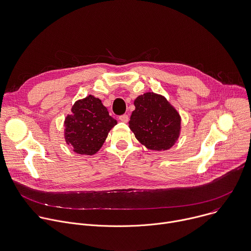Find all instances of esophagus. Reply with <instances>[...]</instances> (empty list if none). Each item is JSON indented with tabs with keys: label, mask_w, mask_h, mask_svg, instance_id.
Masks as SVG:
<instances>
[{
	"label": "esophagus",
	"mask_w": 251,
	"mask_h": 251,
	"mask_svg": "<svg viewBox=\"0 0 251 251\" xmlns=\"http://www.w3.org/2000/svg\"><path fill=\"white\" fill-rule=\"evenodd\" d=\"M119 120L121 121V122H128V120H129V117H128V115L127 114H123V115H120L119 116Z\"/></svg>",
	"instance_id": "esophagus-1"
}]
</instances>
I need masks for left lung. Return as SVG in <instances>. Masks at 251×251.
<instances>
[{
    "label": "left lung",
    "instance_id": "8db88e82",
    "mask_svg": "<svg viewBox=\"0 0 251 251\" xmlns=\"http://www.w3.org/2000/svg\"><path fill=\"white\" fill-rule=\"evenodd\" d=\"M129 127L150 150L171 149L179 136L180 116L163 97L147 93L135 101Z\"/></svg>",
    "mask_w": 251,
    "mask_h": 251
}]
</instances>
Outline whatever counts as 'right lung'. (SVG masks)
<instances>
[{
  "label": "right lung",
  "mask_w": 251,
  "mask_h": 251,
  "mask_svg": "<svg viewBox=\"0 0 251 251\" xmlns=\"http://www.w3.org/2000/svg\"><path fill=\"white\" fill-rule=\"evenodd\" d=\"M117 124L101 100L89 96L76 101L65 120V139L80 154H94L103 145L108 132Z\"/></svg>",
  "instance_id": "right-lung-1"
}]
</instances>
